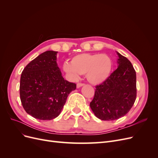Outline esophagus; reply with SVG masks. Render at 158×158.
<instances>
[{
    "mask_svg": "<svg viewBox=\"0 0 158 158\" xmlns=\"http://www.w3.org/2000/svg\"><path fill=\"white\" fill-rule=\"evenodd\" d=\"M84 84H82V83H78L77 85H76V87H77V88H80V87L83 86Z\"/></svg>",
    "mask_w": 158,
    "mask_h": 158,
    "instance_id": "34e87169",
    "label": "esophagus"
}]
</instances>
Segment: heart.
<instances>
[{
    "instance_id": "heart-1",
    "label": "heart",
    "mask_w": 158,
    "mask_h": 158,
    "mask_svg": "<svg viewBox=\"0 0 158 158\" xmlns=\"http://www.w3.org/2000/svg\"><path fill=\"white\" fill-rule=\"evenodd\" d=\"M113 68L112 59L99 53H80L72 57L70 63L65 62L63 69L73 80L80 74H85L88 82L94 85L103 83L111 76Z\"/></svg>"
}]
</instances>
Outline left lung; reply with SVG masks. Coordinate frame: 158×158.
<instances>
[{
  "label": "left lung",
  "instance_id": "obj_1",
  "mask_svg": "<svg viewBox=\"0 0 158 158\" xmlns=\"http://www.w3.org/2000/svg\"><path fill=\"white\" fill-rule=\"evenodd\" d=\"M118 68L109 78L97 85L89 106L93 113L103 121H114L130 111L136 98V75L132 64L116 51Z\"/></svg>",
  "mask_w": 158,
  "mask_h": 158
}]
</instances>
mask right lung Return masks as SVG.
<instances>
[{"instance_id": "1", "label": "right lung", "mask_w": 158, "mask_h": 158, "mask_svg": "<svg viewBox=\"0 0 158 158\" xmlns=\"http://www.w3.org/2000/svg\"><path fill=\"white\" fill-rule=\"evenodd\" d=\"M57 51H47L22 71L20 95L27 114L40 120L58 117L76 84L64 79L56 63Z\"/></svg>"}]
</instances>
